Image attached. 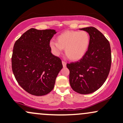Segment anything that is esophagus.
<instances>
[{"mask_svg":"<svg viewBox=\"0 0 123 123\" xmlns=\"http://www.w3.org/2000/svg\"><path fill=\"white\" fill-rule=\"evenodd\" d=\"M62 64H63V66L64 67H66V63L64 61H62Z\"/></svg>","mask_w":123,"mask_h":123,"instance_id":"1","label":"esophagus"}]
</instances>
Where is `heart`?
<instances>
[{"label": "heart", "instance_id": "1", "mask_svg": "<svg viewBox=\"0 0 123 123\" xmlns=\"http://www.w3.org/2000/svg\"><path fill=\"white\" fill-rule=\"evenodd\" d=\"M57 42L51 40L49 43L51 51L55 56H59L63 49L72 60H79L87 51L90 42L89 34L87 31H66L57 37Z\"/></svg>", "mask_w": 123, "mask_h": 123}]
</instances>
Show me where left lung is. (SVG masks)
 <instances>
[{"label":"left lung","mask_w":123,"mask_h":123,"mask_svg":"<svg viewBox=\"0 0 123 123\" xmlns=\"http://www.w3.org/2000/svg\"><path fill=\"white\" fill-rule=\"evenodd\" d=\"M89 34L87 51L79 61L67 63L69 81L74 91L90 94L101 87L107 78L111 64L110 44L105 36L94 27L80 29Z\"/></svg>","instance_id":"obj_1"}]
</instances>
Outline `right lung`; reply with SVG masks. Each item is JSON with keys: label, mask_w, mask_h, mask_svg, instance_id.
I'll list each match as a JSON object with an SVG mask.
<instances>
[{"label": "right lung", "mask_w": 123, "mask_h": 123, "mask_svg": "<svg viewBox=\"0 0 123 123\" xmlns=\"http://www.w3.org/2000/svg\"><path fill=\"white\" fill-rule=\"evenodd\" d=\"M55 30L31 28L16 41L12 67L19 84L26 92L36 96L49 93L63 68L62 60L53 55L50 41Z\"/></svg>", "instance_id": "right-lung-1"}]
</instances>
